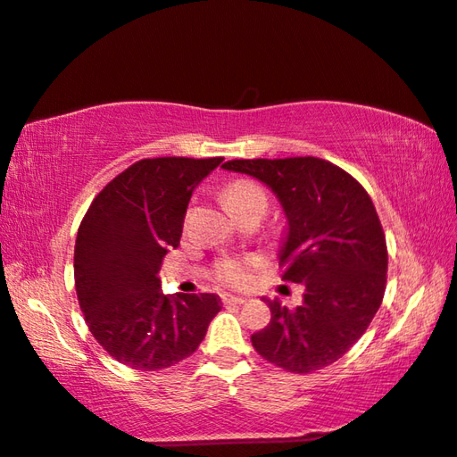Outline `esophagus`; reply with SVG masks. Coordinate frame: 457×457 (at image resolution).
<instances>
[{"label":"esophagus","instance_id":"obj_1","mask_svg":"<svg viewBox=\"0 0 457 457\" xmlns=\"http://www.w3.org/2000/svg\"><path fill=\"white\" fill-rule=\"evenodd\" d=\"M222 303H225V305H245L246 303V299L245 297H238V295H222Z\"/></svg>","mask_w":457,"mask_h":457}]
</instances>
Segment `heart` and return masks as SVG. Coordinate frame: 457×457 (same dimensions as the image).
<instances>
[{"instance_id": "b5f03b06", "label": "heart", "mask_w": 457, "mask_h": 457, "mask_svg": "<svg viewBox=\"0 0 457 457\" xmlns=\"http://www.w3.org/2000/svg\"><path fill=\"white\" fill-rule=\"evenodd\" d=\"M263 191L254 186V184H248V181H237V184H232L227 191H225V201L228 209L232 207H238L242 203H246L254 197H262ZM256 266V260L254 258H228V260H222L217 268V276L222 283H227V286H246V283L252 279V271H254Z\"/></svg>"}]
</instances>
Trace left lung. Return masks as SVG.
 <instances>
[{"mask_svg": "<svg viewBox=\"0 0 457 457\" xmlns=\"http://www.w3.org/2000/svg\"><path fill=\"white\" fill-rule=\"evenodd\" d=\"M222 168L276 194L287 219L281 279L305 286L297 309L263 299L271 320L252 334V346L291 373L330 366L368 330L387 283V246L371 197L348 171L314 156L230 160Z\"/></svg>", "mask_w": 457, "mask_h": 457, "instance_id": "left-lung-1", "label": "left lung"}]
</instances>
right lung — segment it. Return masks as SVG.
<instances>
[{"label": "right lung", "mask_w": 457, "mask_h": 457, "mask_svg": "<svg viewBox=\"0 0 457 457\" xmlns=\"http://www.w3.org/2000/svg\"><path fill=\"white\" fill-rule=\"evenodd\" d=\"M225 158H145L91 201L74 248L87 328L125 366L166 370L189 358L220 311L215 293L164 295L158 271L179 246L187 203Z\"/></svg>", "instance_id": "add662e5"}]
</instances>
